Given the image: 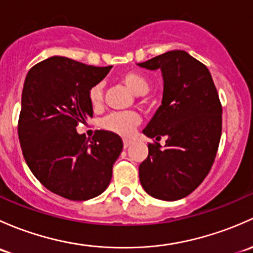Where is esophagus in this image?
Wrapping results in <instances>:
<instances>
[{
  "label": "esophagus",
  "instance_id": "obj_1",
  "mask_svg": "<svg viewBox=\"0 0 253 253\" xmlns=\"http://www.w3.org/2000/svg\"><path fill=\"white\" fill-rule=\"evenodd\" d=\"M132 144V141L131 140H124V148H126V147H129L130 145Z\"/></svg>",
  "mask_w": 253,
  "mask_h": 253
}]
</instances>
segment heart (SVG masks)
<instances>
[{
    "label": "heart",
    "mask_w": 253,
    "mask_h": 253,
    "mask_svg": "<svg viewBox=\"0 0 253 253\" xmlns=\"http://www.w3.org/2000/svg\"><path fill=\"white\" fill-rule=\"evenodd\" d=\"M119 79L135 95H145L150 90V83L147 78L139 72H134V70L126 72L121 75ZM88 96H90V102L92 103L93 107L100 106L103 100L102 84L95 85L90 90ZM139 124L140 117L135 112H116V113H111L102 121L103 129L121 135V136H129Z\"/></svg>",
    "instance_id": "1"
}]
</instances>
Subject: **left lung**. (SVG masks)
Masks as SVG:
<instances>
[{
	"instance_id": "obj_1",
	"label": "left lung",
	"mask_w": 253,
	"mask_h": 253,
	"mask_svg": "<svg viewBox=\"0 0 253 253\" xmlns=\"http://www.w3.org/2000/svg\"><path fill=\"white\" fill-rule=\"evenodd\" d=\"M137 66L162 72V105L142 132L167 137L165 147L148 144L140 183L150 196L176 201L204 181L214 162L222 135L219 96L207 67L181 49Z\"/></svg>"
}]
</instances>
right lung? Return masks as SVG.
<instances>
[{"instance_id": "1", "label": "right lung", "mask_w": 253, "mask_h": 253, "mask_svg": "<svg viewBox=\"0 0 253 253\" xmlns=\"http://www.w3.org/2000/svg\"><path fill=\"white\" fill-rule=\"evenodd\" d=\"M109 67H93L53 56L28 72L18 136L28 167L46 189L72 201L102 194L123 150L117 134L98 130L92 140L77 126L92 117L90 90Z\"/></svg>"}]
</instances>
